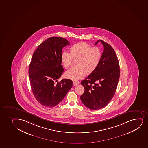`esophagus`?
<instances>
[{
  "label": "esophagus",
  "instance_id": "34e87169",
  "mask_svg": "<svg viewBox=\"0 0 148 148\" xmlns=\"http://www.w3.org/2000/svg\"><path fill=\"white\" fill-rule=\"evenodd\" d=\"M80 84V82L78 81H73V85L74 86H77V85H79Z\"/></svg>",
  "mask_w": 148,
  "mask_h": 148
}]
</instances>
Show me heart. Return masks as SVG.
Returning a JSON list of instances; mask_svg holds the SVG:
<instances>
[{"instance_id":"b5f03b06","label":"heart","mask_w":148,"mask_h":148,"mask_svg":"<svg viewBox=\"0 0 148 148\" xmlns=\"http://www.w3.org/2000/svg\"><path fill=\"white\" fill-rule=\"evenodd\" d=\"M70 53L63 51L61 60L65 68L71 65L73 58H79L78 67L72 68L66 72L67 77L72 80L82 78L86 73L90 74L94 71L99 63L101 53L97 47L91 46L86 42H80L71 47Z\"/></svg>"}]
</instances>
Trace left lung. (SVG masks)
Returning <instances> with one entry per match:
<instances>
[{
    "instance_id": "left-lung-1",
    "label": "left lung",
    "mask_w": 148,
    "mask_h": 148,
    "mask_svg": "<svg viewBox=\"0 0 148 148\" xmlns=\"http://www.w3.org/2000/svg\"><path fill=\"white\" fill-rule=\"evenodd\" d=\"M104 51L95 70L81 82L85 91L80 98L85 106L91 110L104 108L111 100L116 91L120 78V65L115 51L103 40Z\"/></svg>"
}]
</instances>
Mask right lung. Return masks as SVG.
<instances>
[{
  "label": "right lung",
  "instance_id": "add662e5",
  "mask_svg": "<svg viewBox=\"0 0 148 148\" xmlns=\"http://www.w3.org/2000/svg\"><path fill=\"white\" fill-rule=\"evenodd\" d=\"M69 44L63 37H51L40 44L32 55L28 70L30 86L37 101L43 106L58 104L73 86L69 79L58 81L64 70L62 49Z\"/></svg>",
  "mask_w": 148,
  "mask_h": 148
}]
</instances>
